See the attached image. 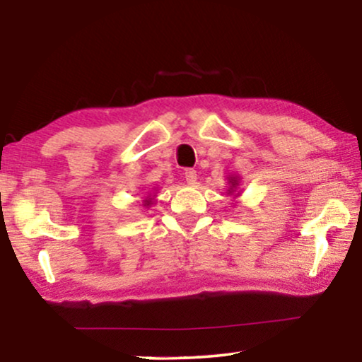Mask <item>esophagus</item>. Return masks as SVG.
<instances>
[{
  "label": "esophagus",
  "instance_id": "obj_1",
  "mask_svg": "<svg viewBox=\"0 0 362 362\" xmlns=\"http://www.w3.org/2000/svg\"><path fill=\"white\" fill-rule=\"evenodd\" d=\"M185 180L187 185H194V182L197 181L196 170H192V168H187V170H185Z\"/></svg>",
  "mask_w": 362,
  "mask_h": 362
}]
</instances>
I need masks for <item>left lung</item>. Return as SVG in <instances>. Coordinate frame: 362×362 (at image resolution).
<instances>
[{
	"label": "left lung",
	"mask_w": 362,
	"mask_h": 362,
	"mask_svg": "<svg viewBox=\"0 0 362 362\" xmlns=\"http://www.w3.org/2000/svg\"><path fill=\"white\" fill-rule=\"evenodd\" d=\"M232 182V186H230V189H232V187H234V186H237V181L234 180V181H230Z\"/></svg>",
	"instance_id": "left-lung-1"
}]
</instances>
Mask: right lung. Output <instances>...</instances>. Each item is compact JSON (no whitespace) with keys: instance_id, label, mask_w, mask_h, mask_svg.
I'll return each instance as SVG.
<instances>
[{"instance_id":"add662e5","label":"right lung","mask_w":362,"mask_h":362,"mask_svg":"<svg viewBox=\"0 0 362 362\" xmlns=\"http://www.w3.org/2000/svg\"><path fill=\"white\" fill-rule=\"evenodd\" d=\"M145 204H151V202L150 201H145Z\"/></svg>"}]
</instances>
